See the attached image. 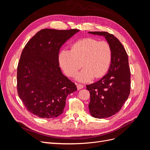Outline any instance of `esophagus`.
I'll return each instance as SVG.
<instances>
[{
	"label": "esophagus",
	"mask_w": 150,
	"mask_h": 150,
	"mask_svg": "<svg viewBox=\"0 0 150 150\" xmlns=\"http://www.w3.org/2000/svg\"><path fill=\"white\" fill-rule=\"evenodd\" d=\"M76 86H77V88H78V90H80L81 89H83L84 88V86L82 84H78V83H76Z\"/></svg>",
	"instance_id": "obj_1"
}]
</instances>
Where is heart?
Instances as JSON below:
<instances>
[{
    "instance_id": "1",
    "label": "heart",
    "mask_w": 150,
    "mask_h": 150,
    "mask_svg": "<svg viewBox=\"0 0 150 150\" xmlns=\"http://www.w3.org/2000/svg\"><path fill=\"white\" fill-rule=\"evenodd\" d=\"M59 64L69 76H74L81 67H84L76 79L86 83L94 78L103 76L108 71L112 59L111 49L107 42L92 38L78 40L71 46V51L63 49L59 54Z\"/></svg>"
}]
</instances>
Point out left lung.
Masks as SVG:
<instances>
[{"label": "left lung", "mask_w": 150, "mask_h": 150, "mask_svg": "<svg viewBox=\"0 0 150 150\" xmlns=\"http://www.w3.org/2000/svg\"><path fill=\"white\" fill-rule=\"evenodd\" d=\"M103 36L110 44L112 59L108 73L97 82L86 86L90 93V114L99 119L118 112L130 93V70L126 50L120 40L106 32H89Z\"/></svg>", "instance_id": "obj_1"}]
</instances>
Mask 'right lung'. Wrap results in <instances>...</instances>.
I'll use <instances>...</instances> for the list:
<instances>
[{"label": "right lung", "instance_id": "right-lung-1", "mask_svg": "<svg viewBox=\"0 0 150 150\" xmlns=\"http://www.w3.org/2000/svg\"><path fill=\"white\" fill-rule=\"evenodd\" d=\"M79 30L44 29L26 44L17 67V92L27 110L42 118L61 115L76 85L62 73L59 52Z\"/></svg>", "mask_w": 150, "mask_h": 150}]
</instances>
